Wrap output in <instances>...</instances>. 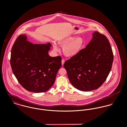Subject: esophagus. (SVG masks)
<instances>
[{"label": "esophagus", "instance_id": "34e87169", "mask_svg": "<svg viewBox=\"0 0 127 127\" xmlns=\"http://www.w3.org/2000/svg\"><path fill=\"white\" fill-rule=\"evenodd\" d=\"M64 62H65L64 60V59H62V64L63 66L64 64Z\"/></svg>", "mask_w": 127, "mask_h": 127}]
</instances>
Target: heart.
<instances>
[{
    "instance_id": "b5f03b06",
    "label": "heart",
    "mask_w": 127,
    "mask_h": 127,
    "mask_svg": "<svg viewBox=\"0 0 127 127\" xmlns=\"http://www.w3.org/2000/svg\"><path fill=\"white\" fill-rule=\"evenodd\" d=\"M58 44L63 47V53L67 57H72L77 54L84 48L85 42L81 37L69 36L62 38L58 41ZM55 51H58L59 48L56 44L53 45Z\"/></svg>"
}]
</instances>
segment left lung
Segmentation results:
<instances>
[{"instance_id": "obj_1", "label": "left lung", "mask_w": 127, "mask_h": 127, "mask_svg": "<svg viewBox=\"0 0 127 127\" xmlns=\"http://www.w3.org/2000/svg\"><path fill=\"white\" fill-rule=\"evenodd\" d=\"M86 47L66 61L64 66L73 86L83 91H93L106 80L113 61L109 39L98 32Z\"/></svg>"}]
</instances>
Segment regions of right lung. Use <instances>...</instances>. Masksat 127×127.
<instances>
[{
  "instance_id": "add662e5",
  "label": "right lung",
  "mask_w": 127,
  "mask_h": 127,
  "mask_svg": "<svg viewBox=\"0 0 127 127\" xmlns=\"http://www.w3.org/2000/svg\"><path fill=\"white\" fill-rule=\"evenodd\" d=\"M51 44H33L19 35L14 43L10 64L13 72L20 85L34 93L44 92L54 83L62 66L61 56L51 57L48 52Z\"/></svg>"
}]
</instances>
